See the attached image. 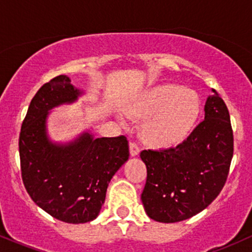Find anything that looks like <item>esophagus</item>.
<instances>
[{"label":"esophagus","mask_w":252,"mask_h":252,"mask_svg":"<svg viewBox=\"0 0 252 252\" xmlns=\"http://www.w3.org/2000/svg\"><path fill=\"white\" fill-rule=\"evenodd\" d=\"M129 148H130V155L131 156H137L140 154V148H138V146L136 143L130 142Z\"/></svg>","instance_id":"1"}]
</instances>
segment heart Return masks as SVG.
<instances>
[{"mask_svg":"<svg viewBox=\"0 0 252 252\" xmlns=\"http://www.w3.org/2000/svg\"><path fill=\"white\" fill-rule=\"evenodd\" d=\"M131 118L142 120V136L155 147L179 144L192 131L200 114L199 98L190 90L173 84H158L131 97L126 104ZM116 116L126 124V116L117 111Z\"/></svg>","mask_w":252,"mask_h":252,"instance_id":"1","label":"heart"}]
</instances>
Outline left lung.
<instances>
[{"label": "left lung", "instance_id": "1", "mask_svg": "<svg viewBox=\"0 0 252 252\" xmlns=\"http://www.w3.org/2000/svg\"><path fill=\"white\" fill-rule=\"evenodd\" d=\"M215 94L205 103L204 121L175 148L143 150L147 182L141 194L149 218L160 222L186 220L218 196L233 155L230 115Z\"/></svg>", "mask_w": 252, "mask_h": 252}]
</instances>
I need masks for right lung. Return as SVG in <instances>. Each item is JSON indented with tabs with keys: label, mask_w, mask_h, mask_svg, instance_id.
<instances>
[{
	"label": "right lung",
	"mask_w": 252,
	"mask_h": 252,
	"mask_svg": "<svg viewBox=\"0 0 252 252\" xmlns=\"http://www.w3.org/2000/svg\"><path fill=\"white\" fill-rule=\"evenodd\" d=\"M85 94L63 74L46 83L32 99L19 141L28 194L40 209L70 224L97 218L110 180L129 158L126 136L96 138L86 129L66 142L52 140V110L76 103Z\"/></svg>",
	"instance_id": "1"
}]
</instances>
